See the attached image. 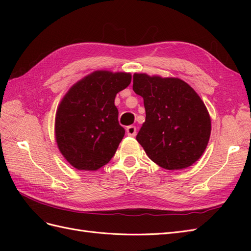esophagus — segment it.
I'll return each mask as SVG.
<instances>
[{
    "mask_svg": "<svg viewBox=\"0 0 251 251\" xmlns=\"http://www.w3.org/2000/svg\"><path fill=\"white\" fill-rule=\"evenodd\" d=\"M136 133H137V130H136V126H130L126 127V134L128 136H131V137H135Z\"/></svg>",
    "mask_w": 251,
    "mask_h": 251,
    "instance_id": "esophagus-1",
    "label": "esophagus"
}]
</instances>
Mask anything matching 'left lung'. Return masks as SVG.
<instances>
[{
    "mask_svg": "<svg viewBox=\"0 0 251 251\" xmlns=\"http://www.w3.org/2000/svg\"><path fill=\"white\" fill-rule=\"evenodd\" d=\"M133 90L143 98L144 121L136 139L151 161L174 171L186 169L204 153L210 137L208 111L180 78L135 73Z\"/></svg>",
    "mask_w": 251,
    "mask_h": 251,
    "instance_id": "left-lung-1",
    "label": "left lung"
}]
</instances>
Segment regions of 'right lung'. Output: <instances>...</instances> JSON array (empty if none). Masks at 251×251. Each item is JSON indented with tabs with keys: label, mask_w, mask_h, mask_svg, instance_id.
Masks as SVG:
<instances>
[{
	"label": "right lung",
	"mask_w": 251,
	"mask_h": 251,
	"mask_svg": "<svg viewBox=\"0 0 251 251\" xmlns=\"http://www.w3.org/2000/svg\"><path fill=\"white\" fill-rule=\"evenodd\" d=\"M131 80L130 73L94 71L63 97L55 115V139L73 168L96 171L115 154L126 131L114 101Z\"/></svg>",
	"instance_id": "obj_1"
}]
</instances>
